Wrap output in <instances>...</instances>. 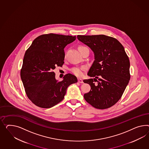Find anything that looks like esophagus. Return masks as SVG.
<instances>
[{"mask_svg": "<svg viewBox=\"0 0 149 149\" xmlns=\"http://www.w3.org/2000/svg\"><path fill=\"white\" fill-rule=\"evenodd\" d=\"M78 82H79V83H81V84L84 83L83 80H82V79H78Z\"/></svg>", "mask_w": 149, "mask_h": 149, "instance_id": "34e87169", "label": "esophagus"}]
</instances>
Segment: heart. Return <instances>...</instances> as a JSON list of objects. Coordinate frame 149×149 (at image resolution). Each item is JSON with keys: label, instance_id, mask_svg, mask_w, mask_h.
Wrapping results in <instances>:
<instances>
[{"label": "heart", "instance_id": "obj_1", "mask_svg": "<svg viewBox=\"0 0 149 149\" xmlns=\"http://www.w3.org/2000/svg\"><path fill=\"white\" fill-rule=\"evenodd\" d=\"M84 48H85V47L80 46L79 47V49H81ZM85 69H86V67L85 66H82L81 67H74L71 69V72L74 74L77 75V77H81L83 75L84 71Z\"/></svg>", "mask_w": 149, "mask_h": 149}]
</instances>
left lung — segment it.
Here are the masks:
<instances>
[{
    "label": "left lung",
    "instance_id": "8db88e82",
    "mask_svg": "<svg viewBox=\"0 0 149 149\" xmlns=\"http://www.w3.org/2000/svg\"><path fill=\"white\" fill-rule=\"evenodd\" d=\"M77 38L94 54V61L87 75L93 79L84 80L91 89L84 94L90 105L106 109L120 99L130 79V60L123 45L117 39L104 35Z\"/></svg>",
    "mask_w": 149,
    "mask_h": 149
}]
</instances>
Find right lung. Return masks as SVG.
Returning a JSON list of instances; mask_svg holds the SVG:
<instances>
[{"mask_svg": "<svg viewBox=\"0 0 149 149\" xmlns=\"http://www.w3.org/2000/svg\"><path fill=\"white\" fill-rule=\"evenodd\" d=\"M76 36L49 33L37 37L24 55L20 77L25 93L32 103L48 109L64 99L69 86L77 77L67 74L58 81L53 70L64 63V48Z\"/></svg>", "mask_w": 149, "mask_h": 149, "instance_id": "add662e5", "label": "right lung"}]
</instances>
